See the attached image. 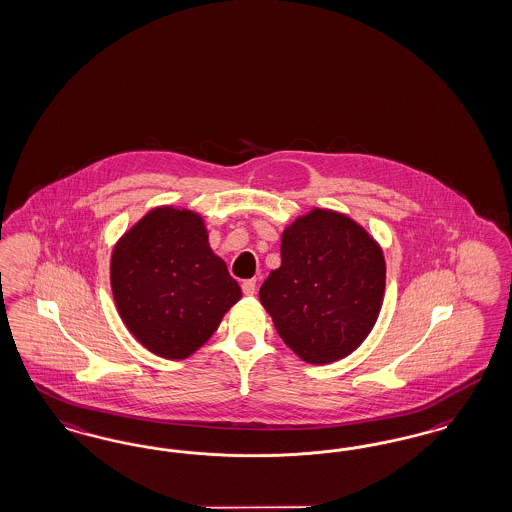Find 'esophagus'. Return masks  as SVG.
I'll return each mask as SVG.
<instances>
[{
    "instance_id": "obj_1",
    "label": "esophagus",
    "mask_w": 512,
    "mask_h": 512,
    "mask_svg": "<svg viewBox=\"0 0 512 512\" xmlns=\"http://www.w3.org/2000/svg\"><path fill=\"white\" fill-rule=\"evenodd\" d=\"M242 291H244V295H247V297L255 295V291H257V282H255V280H246V282L242 283Z\"/></svg>"
}]
</instances>
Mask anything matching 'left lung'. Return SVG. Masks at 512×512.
<instances>
[{"label": "left lung", "mask_w": 512, "mask_h": 512, "mask_svg": "<svg viewBox=\"0 0 512 512\" xmlns=\"http://www.w3.org/2000/svg\"><path fill=\"white\" fill-rule=\"evenodd\" d=\"M280 253L259 291L278 335L312 365L350 355L382 308V247L348 215L316 208L283 230Z\"/></svg>", "instance_id": "obj_1"}]
</instances>
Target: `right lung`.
<instances>
[{
  "label": "right lung",
  "mask_w": 512,
  "mask_h": 512,
  "mask_svg": "<svg viewBox=\"0 0 512 512\" xmlns=\"http://www.w3.org/2000/svg\"><path fill=\"white\" fill-rule=\"evenodd\" d=\"M111 289L128 331L164 359L196 352L242 297L202 217L172 206L151 210L117 242Z\"/></svg>",
  "instance_id": "add662e5"
}]
</instances>
